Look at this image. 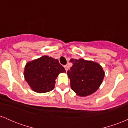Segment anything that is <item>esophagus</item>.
Instances as JSON below:
<instances>
[{
    "label": "esophagus",
    "instance_id": "34e87169",
    "mask_svg": "<svg viewBox=\"0 0 128 128\" xmlns=\"http://www.w3.org/2000/svg\"><path fill=\"white\" fill-rule=\"evenodd\" d=\"M64 68H65L66 71L67 72V70H68V66H64Z\"/></svg>",
    "mask_w": 128,
    "mask_h": 128
}]
</instances>
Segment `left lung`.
<instances>
[{"mask_svg":"<svg viewBox=\"0 0 128 128\" xmlns=\"http://www.w3.org/2000/svg\"><path fill=\"white\" fill-rule=\"evenodd\" d=\"M73 66L67 72L70 86L76 95L86 97L99 88L105 76V72L99 63L80 58L71 59Z\"/></svg>","mask_w":128,"mask_h":128,"instance_id":"1","label":"left lung"}]
</instances>
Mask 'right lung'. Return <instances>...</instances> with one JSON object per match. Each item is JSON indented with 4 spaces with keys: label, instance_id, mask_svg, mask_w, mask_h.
<instances>
[{
    "label": "right lung",
    "instance_id": "1",
    "mask_svg": "<svg viewBox=\"0 0 128 128\" xmlns=\"http://www.w3.org/2000/svg\"><path fill=\"white\" fill-rule=\"evenodd\" d=\"M65 72L58 59L44 55L26 63L24 77L34 92L44 93L52 90L58 74Z\"/></svg>",
    "mask_w": 128,
    "mask_h": 128
}]
</instances>
